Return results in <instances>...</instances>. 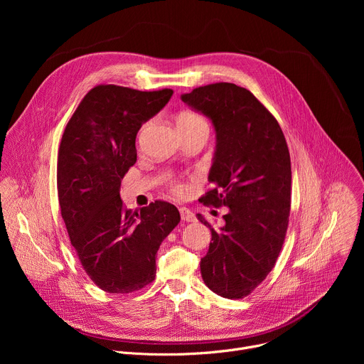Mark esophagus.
<instances>
[{
  "label": "esophagus",
  "mask_w": 364,
  "mask_h": 364,
  "mask_svg": "<svg viewBox=\"0 0 364 364\" xmlns=\"http://www.w3.org/2000/svg\"><path fill=\"white\" fill-rule=\"evenodd\" d=\"M180 215H181V220H184V222H194V220H196L194 213L190 212L188 209H186V207H183V209H180Z\"/></svg>",
  "instance_id": "34e87169"
}]
</instances>
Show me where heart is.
Returning a JSON list of instances; mask_svg holds the SVG:
<instances>
[{"label": "heart", "mask_w": 364, "mask_h": 364, "mask_svg": "<svg viewBox=\"0 0 364 364\" xmlns=\"http://www.w3.org/2000/svg\"><path fill=\"white\" fill-rule=\"evenodd\" d=\"M178 128H205L209 129V124H207V121L197 112H193V111H184L178 115ZM148 124H144L138 132V135H141L144 132V129L146 128ZM171 191L174 194H183L186 191V186L180 181H173L171 183Z\"/></svg>", "instance_id": "b5f03b06"}]
</instances>
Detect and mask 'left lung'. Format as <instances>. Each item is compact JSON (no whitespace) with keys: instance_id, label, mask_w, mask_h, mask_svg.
Listing matches in <instances>:
<instances>
[{"instance_id":"1","label":"left lung","mask_w":364,"mask_h":364,"mask_svg":"<svg viewBox=\"0 0 364 364\" xmlns=\"http://www.w3.org/2000/svg\"><path fill=\"white\" fill-rule=\"evenodd\" d=\"M209 117L218 146L207 207H229L220 232L210 228L209 252L201 259L204 284L229 299L247 296L274 269L291 210V159L275 117L256 96L235 83L219 82L181 96Z\"/></svg>"}]
</instances>
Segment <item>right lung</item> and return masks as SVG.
I'll return each mask as SVG.
<instances>
[{
  "label": "right lung",
  "instance_id": "1",
  "mask_svg": "<svg viewBox=\"0 0 364 364\" xmlns=\"http://www.w3.org/2000/svg\"><path fill=\"white\" fill-rule=\"evenodd\" d=\"M171 89L142 92L97 85L69 119L58 155L63 222L82 268L109 294H131L155 279V255L180 223L171 203L155 200L139 212L124 205L119 188L136 161L141 125L160 112Z\"/></svg>",
  "mask_w": 364,
  "mask_h": 364
}]
</instances>
